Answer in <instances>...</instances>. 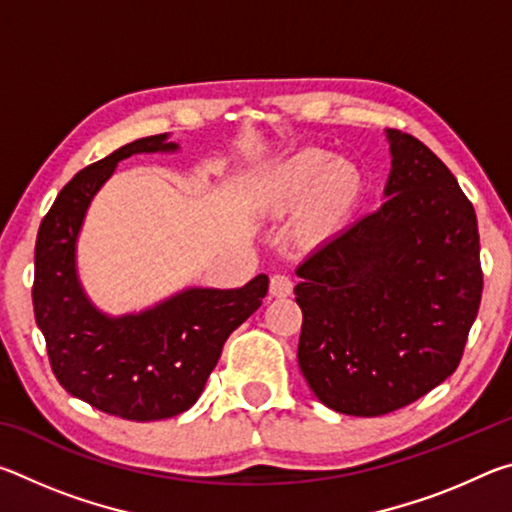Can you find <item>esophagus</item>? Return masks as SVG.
<instances>
[{"instance_id": "34e87169", "label": "esophagus", "mask_w": 512, "mask_h": 512, "mask_svg": "<svg viewBox=\"0 0 512 512\" xmlns=\"http://www.w3.org/2000/svg\"><path fill=\"white\" fill-rule=\"evenodd\" d=\"M268 289H271L273 298H287V296H291V291H293V282H291L289 275L275 273L271 277V287H268Z\"/></svg>"}]
</instances>
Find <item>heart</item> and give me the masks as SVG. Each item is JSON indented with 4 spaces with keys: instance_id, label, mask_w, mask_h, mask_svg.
I'll return each mask as SVG.
<instances>
[{
    "instance_id": "b5f03b06",
    "label": "heart",
    "mask_w": 512,
    "mask_h": 512,
    "mask_svg": "<svg viewBox=\"0 0 512 512\" xmlns=\"http://www.w3.org/2000/svg\"><path fill=\"white\" fill-rule=\"evenodd\" d=\"M361 185L357 164L309 146L277 162L259 180L257 201L271 212H287L307 201L305 228L325 235L352 212Z\"/></svg>"
}]
</instances>
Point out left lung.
Returning a JSON list of instances; mask_svg holds the SVG:
<instances>
[{"label": "left lung", "mask_w": 512, "mask_h": 512, "mask_svg": "<svg viewBox=\"0 0 512 512\" xmlns=\"http://www.w3.org/2000/svg\"><path fill=\"white\" fill-rule=\"evenodd\" d=\"M386 203L298 266V363L329 409L377 418L461 363L483 273L472 203L436 153L386 131Z\"/></svg>", "instance_id": "obj_1"}]
</instances>
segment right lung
I'll return each mask as SVG.
<instances>
[{"label":"right lung","mask_w":512,"mask_h":512,"mask_svg":"<svg viewBox=\"0 0 512 512\" xmlns=\"http://www.w3.org/2000/svg\"><path fill=\"white\" fill-rule=\"evenodd\" d=\"M167 133L121 146L60 189L36 239L33 311L51 370L69 395L124 420H164L201 397L228 336L268 291L262 273L241 289H185L140 314L106 316L76 273V239L94 194L117 162L135 153L176 151Z\"/></svg>","instance_id":"right-lung-1"}]
</instances>
